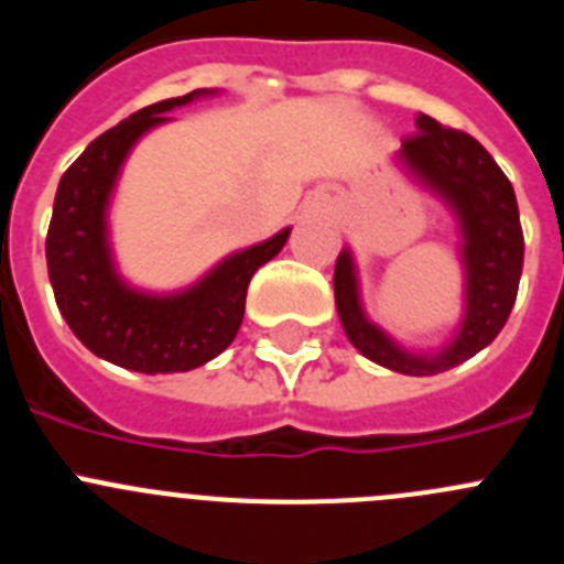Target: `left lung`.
<instances>
[{"label":"left lung","instance_id":"obj_1","mask_svg":"<svg viewBox=\"0 0 564 564\" xmlns=\"http://www.w3.org/2000/svg\"><path fill=\"white\" fill-rule=\"evenodd\" d=\"M420 131L402 139L400 159L422 184L442 195L462 226V262L467 276V313L458 335L436 355H413L397 346L364 316L349 248L335 262V304L346 338L360 355L391 371L427 377L447 371L492 344L518 299L523 273V229L511 181L478 139L433 117H416Z\"/></svg>","mask_w":564,"mask_h":564}]
</instances>
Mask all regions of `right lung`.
<instances>
[{
    "mask_svg": "<svg viewBox=\"0 0 564 564\" xmlns=\"http://www.w3.org/2000/svg\"><path fill=\"white\" fill-rule=\"evenodd\" d=\"M209 91L153 102L100 133L61 178L46 231V271L72 333L97 358L142 375L189 371L218 358L242 324L248 282L291 235L282 229L226 257L198 285L170 296L133 291L120 279L108 248L106 209L122 162L144 131L170 120L164 111Z\"/></svg>",
    "mask_w": 564,
    "mask_h": 564,
    "instance_id": "add662e5",
    "label": "right lung"
}]
</instances>
